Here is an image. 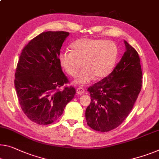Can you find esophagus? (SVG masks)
<instances>
[{
    "label": "esophagus",
    "mask_w": 159,
    "mask_h": 159,
    "mask_svg": "<svg viewBox=\"0 0 159 159\" xmlns=\"http://www.w3.org/2000/svg\"><path fill=\"white\" fill-rule=\"evenodd\" d=\"M84 92H85V90L83 89V88H82V87H78L77 89V94L81 95L82 94H84Z\"/></svg>",
    "instance_id": "1"
}]
</instances>
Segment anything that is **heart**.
Segmentation results:
<instances>
[{
	"mask_svg": "<svg viewBox=\"0 0 159 159\" xmlns=\"http://www.w3.org/2000/svg\"><path fill=\"white\" fill-rule=\"evenodd\" d=\"M71 52H60L59 63L63 70L72 77L77 76L81 67L82 71L75 83L87 84L93 80L102 79L113 70L118 57V48L112 41L102 39L80 38L73 42Z\"/></svg>",
	"mask_w": 159,
	"mask_h": 159,
	"instance_id": "obj_1",
	"label": "heart"
}]
</instances>
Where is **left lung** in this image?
<instances>
[{"instance_id": "8db88e82", "label": "left lung", "mask_w": 159, "mask_h": 159, "mask_svg": "<svg viewBox=\"0 0 159 159\" xmlns=\"http://www.w3.org/2000/svg\"><path fill=\"white\" fill-rule=\"evenodd\" d=\"M126 51L110 74L87 89L91 102L85 111L87 124L107 132L120 125L130 113L142 87L138 52L124 40Z\"/></svg>"}]
</instances>
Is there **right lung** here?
<instances>
[{
    "label": "right lung",
    "instance_id": "1",
    "mask_svg": "<svg viewBox=\"0 0 159 159\" xmlns=\"http://www.w3.org/2000/svg\"><path fill=\"white\" fill-rule=\"evenodd\" d=\"M69 33L48 31L31 40L22 50L15 74V87L21 109L30 121L48 125L62 115L74 97V87H60L69 82L58 60Z\"/></svg>",
    "mask_w": 159,
    "mask_h": 159
}]
</instances>
